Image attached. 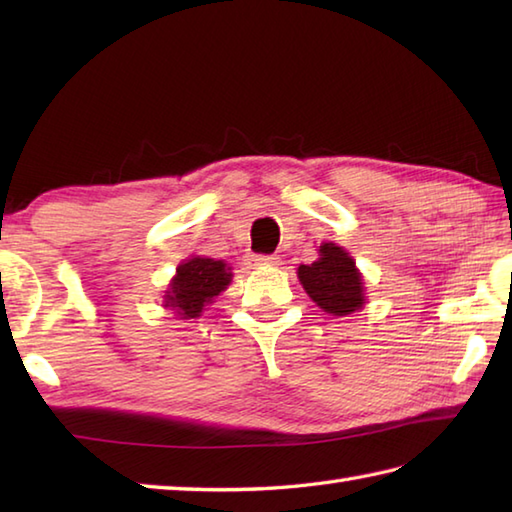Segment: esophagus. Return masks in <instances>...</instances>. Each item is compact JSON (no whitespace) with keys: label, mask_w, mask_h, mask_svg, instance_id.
<instances>
[{"label":"esophagus","mask_w":512,"mask_h":512,"mask_svg":"<svg viewBox=\"0 0 512 512\" xmlns=\"http://www.w3.org/2000/svg\"><path fill=\"white\" fill-rule=\"evenodd\" d=\"M250 262H253L255 266H277L279 257L277 255H253L250 257Z\"/></svg>","instance_id":"34e87169"}]
</instances>
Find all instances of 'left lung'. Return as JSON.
I'll return each mask as SVG.
<instances>
[{
    "mask_svg": "<svg viewBox=\"0 0 512 512\" xmlns=\"http://www.w3.org/2000/svg\"><path fill=\"white\" fill-rule=\"evenodd\" d=\"M319 253L317 262L299 266V281L325 312L336 317L352 314L365 303L363 279L358 275L354 259L334 244H323Z\"/></svg>",
    "mask_w": 512,
    "mask_h": 512,
    "instance_id": "1",
    "label": "left lung"
}]
</instances>
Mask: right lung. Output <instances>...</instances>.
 Masks as SVG:
<instances>
[{
	"label": "right lung",
	"instance_id": "obj_1",
	"mask_svg": "<svg viewBox=\"0 0 512 512\" xmlns=\"http://www.w3.org/2000/svg\"><path fill=\"white\" fill-rule=\"evenodd\" d=\"M228 284H231V273L224 262L193 257L178 266V275L171 281L165 306L178 310L182 317H200L206 303H211Z\"/></svg>",
	"mask_w": 512,
	"mask_h": 512
}]
</instances>
